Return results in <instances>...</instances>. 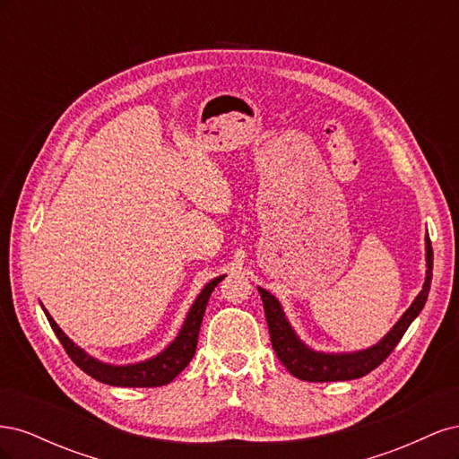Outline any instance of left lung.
<instances>
[{
	"mask_svg": "<svg viewBox=\"0 0 459 459\" xmlns=\"http://www.w3.org/2000/svg\"><path fill=\"white\" fill-rule=\"evenodd\" d=\"M425 248H427V256H425L427 275H425L421 293L415 297L411 307L398 319L396 325L388 331L377 344L369 346L366 351L342 352V354H327V352L312 351L310 346H307L297 337V333L287 322L280 300H277L272 293H268L266 289L258 287V293L264 302V314H266V322L270 329L272 346L277 358L281 359V364L289 369V373H293L295 377L302 381H310V383L351 381V379L364 377V375L381 366L386 359V356L394 351V346L400 342V339L404 337L406 329L410 327L413 319L420 316V312L423 310L427 302L430 280H433V247H430L429 238L425 239Z\"/></svg>",
	"mask_w": 459,
	"mask_h": 459,
	"instance_id": "8db88e82",
	"label": "left lung"
}]
</instances>
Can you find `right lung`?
I'll return each mask as SVG.
<instances>
[{
  "label": "right lung",
  "mask_w": 459,
  "mask_h": 459,
  "mask_svg": "<svg viewBox=\"0 0 459 459\" xmlns=\"http://www.w3.org/2000/svg\"><path fill=\"white\" fill-rule=\"evenodd\" d=\"M221 280H224V275L214 277L211 283L204 285L195 302H193V307L189 308L186 322L182 329H179L178 337L166 346L160 354H157L151 359H145V362L130 364V366H110L91 358L88 352L82 351L80 346H76L65 335L61 327L55 324V319L49 316V312L44 307L41 308H44L48 322L55 331V335H57V339L61 341L66 354L71 356L73 362L82 371L88 373L95 381H101L105 385H113V386H162V385H169L176 375L182 373L186 366L191 362L193 354H195L199 329H201L208 299H211V293Z\"/></svg>",
  "instance_id": "add662e5"
}]
</instances>
